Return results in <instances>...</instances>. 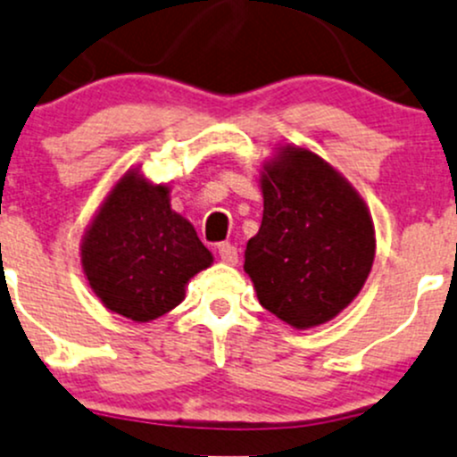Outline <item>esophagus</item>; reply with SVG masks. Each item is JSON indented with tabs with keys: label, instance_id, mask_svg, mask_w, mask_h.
I'll return each instance as SVG.
<instances>
[{
	"label": "esophagus",
	"instance_id": "obj_1",
	"mask_svg": "<svg viewBox=\"0 0 457 457\" xmlns=\"http://www.w3.org/2000/svg\"><path fill=\"white\" fill-rule=\"evenodd\" d=\"M217 252L220 255L225 264H237L238 262V249L234 247L232 243H220L217 247Z\"/></svg>",
	"mask_w": 457,
	"mask_h": 457
}]
</instances>
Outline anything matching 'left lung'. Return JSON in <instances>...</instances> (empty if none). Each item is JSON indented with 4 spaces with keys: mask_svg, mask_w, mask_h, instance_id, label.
I'll return each instance as SVG.
<instances>
[{
    "mask_svg": "<svg viewBox=\"0 0 457 457\" xmlns=\"http://www.w3.org/2000/svg\"><path fill=\"white\" fill-rule=\"evenodd\" d=\"M260 184L262 225L245 249L258 302L297 329L328 323L373 267L369 208L323 158L290 145L264 167Z\"/></svg>",
    "mask_w": 457,
    "mask_h": 457,
    "instance_id": "obj_1",
    "label": "left lung"
}]
</instances>
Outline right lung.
I'll return each instance as SVG.
<instances>
[{
    "instance_id": "obj_1",
    "label": "right lung",
    "mask_w": 457,
    "mask_h": 457,
    "mask_svg": "<svg viewBox=\"0 0 457 457\" xmlns=\"http://www.w3.org/2000/svg\"><path fill=\"white\" fill-rule=\"evenodd\" d=\"M212 264L187 219L171 210L169 187L128 171L110 190L82 240V269L112 312L147 323L184 299V286Z\"/></svg>"
}]
</instances>
